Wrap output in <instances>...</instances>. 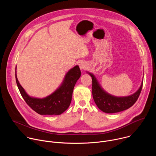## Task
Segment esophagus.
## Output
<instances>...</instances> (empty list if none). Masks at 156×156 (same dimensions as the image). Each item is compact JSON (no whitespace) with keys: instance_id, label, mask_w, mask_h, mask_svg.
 Masks as SVG:
<instances>
[{"instance_id":"34e87169","label":"esophagus","mask_w":156,"mask_h":156,"mask_svg":"<svg viewBox=\"0 0 156 156\" xmlns=\"http://www.w3.org/2000/svg\"><path fill=\"white\" fill-rule=\"evenodd\" d=\"M79 66H80V68L81 70H84V69H86V63L84 62L81 61V62H80V63H79Z\"/></svg>"}]
</instances>
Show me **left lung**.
<instances>
[{
    "mask_svg": "<svg viewBox=\"0 0 156 156\" xmlns=\"http://www.w3.org/2000/svg\"><path fill=\"white\" fill-rule=\"evenodd\" d=\"M87 73L92 77V92L94 101L98 108L105 113H117L126 110L134 104L139 98L142 90L143 80L138 90L134 94L125 97H117L105 92L100 86L94 75L93 73Z\"/></svg>",
    "mask_w": 156,
    "mask_h": 156,
    "instance_id": "8db88e82",
    "label": "left lung"
}]
</instances>
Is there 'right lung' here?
Instances as JSON below:
<instances>
[{
    "label": "right lung",
    "instance_id": "1",
    "mask_svg": "<svg viewBox=\"0 0 156 156\" xmlns=\"http://www.w3.org/2000/svg\"><path fill=\"white\" fill-rule=\"evenodd\" d=\"M80 76V69L76 65L66 73L63 81L55 91L46 98L39 99L31 97L26 93L17 79L15 71L16 82L21 95L27 104L40 115H60L65 112L70 106L74 86Z\"/></svg>",
    "mask_w": 156,
    "mask_h": 156
}]
</instances>
